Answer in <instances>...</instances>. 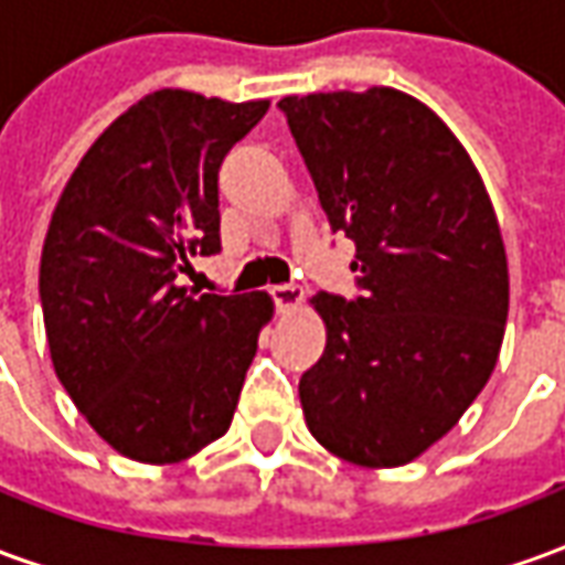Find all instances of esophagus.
Returning a JSON list of instances; mask_svg holds the SVG:
<instances>
[{
	"mask_svg": "<svg viewBox=\"0 0 565 565\" xmlns=\"http://www.w3.org/2000/svg\"><path fill=\"white\" fill-rule=\"evenodd\" d=\"M302 284H278V287H271V299H275V306L281 308V311H294V308L302 306Z\"/></svg>",
	"mask_w": 565,
	"mask_h": 565,
	"instance_id": "esophagus-1",
	"label": "esophagus"
}]
</instances>
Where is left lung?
<instances>
[{
  "label": "left lung",
  "mask_w": 565,
  "mask_h": 565,
  "mask_svg": "<svg viewBox=\"0 0 565 565\" xmlns=\"http://www.w3.org/2000/svg\"><path fill=\"white\" fill-rule=\"evenodd\" d=\"M360 296L318 294L327 348L299 379L311 436L356 466L420 457L497 366L509 259L484 181L436 111L393 87L284 96Z\"/></svg>",
  "instance_id": "1"
}]
</instances>
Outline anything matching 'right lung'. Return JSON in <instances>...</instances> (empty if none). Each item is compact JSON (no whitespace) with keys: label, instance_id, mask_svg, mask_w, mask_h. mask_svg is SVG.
Returning <instances> with one entry per match:
<instances>
[{"label":"right lung","instance_id":"add662e5","mask_svg":"<svg viewBox=\"0 0 565 565\" xmlns=\"http://www.w3.org/2000/svg\"><path fill=\"white\" fill-rule=\"evenodd\" d=\"M266 99L157 90L68 178L39 269L54 372L129 460L181 462L230 429L269 294H199L190 259L221 250L217 172Z\"/></svg>","mask_w":565,"mask_h":565}]
</instances>
